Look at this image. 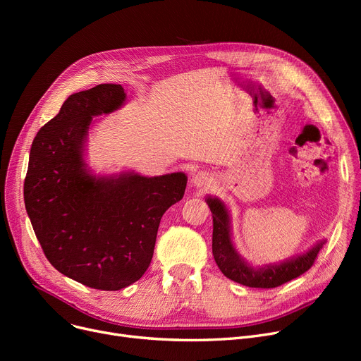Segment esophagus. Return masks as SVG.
I'll return each mask as SVG.
<instances>
[{
  "mask_svg": "<svg viewBox=\"0 0 361 361\" xmlns=\"http://www.w3.org/2000/svg\"><path fill=\"white\" fill-rule=\"evenodd\" d=\"M192 183H193V185H195V187L206 188V187H209V185H211L212 178H211V176H209V174L204 173V171H199L197 174H195V176H193Z\"/></svg>",
  "mask_w": 361,
  "mask_h": 361,
  "instance_id": "obj_1",
  "label": "esophagus"
}]
</instances>
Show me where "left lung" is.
Masks as SVG:
<instances>
[{
    "label": "left lung",
    "instance_id": "left-lung-1",
    "mask_svg": "<svg viewBox=\"0 0 361 361\" xmlns=\"http://www.w3.org/2000/svg\"><path fill=\"white\" fill-rule=\"evenodd\" d=\"M214 218L212 253L221 272L234 282L252 288H275L309 271L325 241H319L309 252L278 264L253 268L237 253L231 240V221L228 209L218 197H207Z\"/></svg>",
    "mask_w": 361,
    "mask_h": 361
}]
</instances>
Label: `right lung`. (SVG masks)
<instances>
[{
  "instance_id": "right-lung-1",
  "label": "right lung",
  "mask_w": 361,
  "mask_h": 361,
  "mask_svg": "<svg viewBox=\"0 0 361 361\" xmlns=\"http://www.w3.org/2000/svg\"><path fill=\"white\" fill-rule=\"evenodd\" d=\"M121 85H98L70 94L33 139L25 204L52 267L86 287L117 291L143 276L154 256L158 226L183 199V173L97 177L83 150L93 117L118 109Z\"/></svg>"
}]
</instances>
